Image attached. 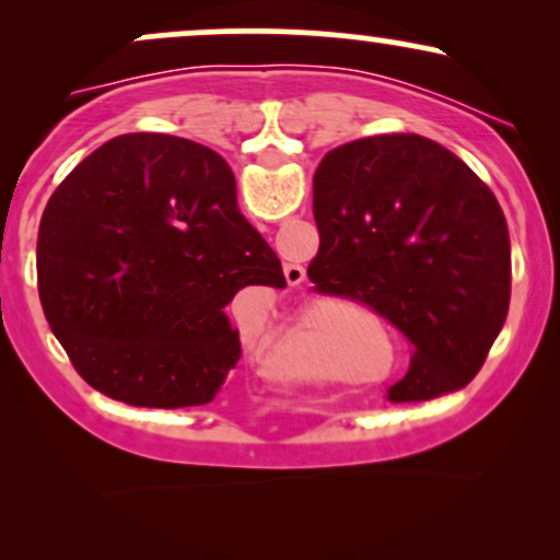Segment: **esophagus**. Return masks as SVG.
Returning <instances> with one entry per match:
<instances>
[{"label":"esophagus","mask_w":560,"mask_h":560,"mask_svg":"<svg viewBox=\"0 0 560 560\" xmlns=\"http://www.w3.org/2000/svg\"><path fill=\"white\" fill-rule=\"evenodd\" d=\"M284 276H287L289 287H300L302 281H305V268L298 266V262H287Z\"/></svg>","instance_id":"esophagus-1"}]
</instances>
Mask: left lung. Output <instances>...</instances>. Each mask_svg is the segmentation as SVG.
<instances>
[{
    "label": "left lung",
    "instance_id": "obj_1",
    "mask_svg": "<svg viewBox=\"0 0 560 560\" xmlns=\"http://www.w3.org/2000/svg\"><path fill=\"white\" fill-rule=\"evenodd\" d=\"M313 215V289L363 302L413 345L389 400L464 389L511 302V240L490 186L432 139L365 137L320 160Z\"/></svg>",
    "mask_w": 560,
    "mask_h": 560
}]
</instances>
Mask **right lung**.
<instances>
[{"label":"right lung","mask_w":560,"mask_h":560,"mask_svg":"<svg viewBox=\"0 0 560 560\" xmlns=\"http://www.w3.org/2000/svg\"><path fill=\"white\" fill-rule=\"evenodd\" d=\"M36 271L73 369L137 408L213 400L242 355L223 307L244 287H287L226 160L168 133L115 137L68 173L44 208Z\"/></svg>","instance_id":"right-lung-1"}]
</instances>
